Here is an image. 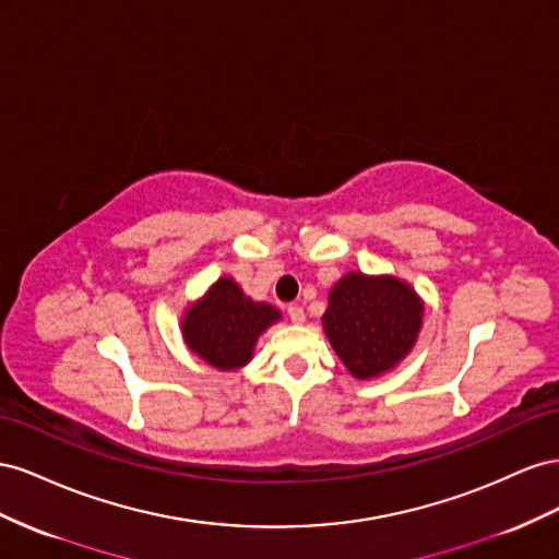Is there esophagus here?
<instances>
[{
  "instance_id": "esophagus-1",
  "label": "esophagus",
  "mask_w": 559,
  "mask_h": 559,
  "mask_svg": "<svg viewBox=\"0 0 559 559\" xmlns=\"http://www.w3.org/2000/svg\"><path fill=\"white\" fill-rule=\"evenodd\" d=\"M288 318H290V321H293L295 325H301V323H305V321H307V316H305V309H301V307H297V305H290V307H288Z\"/></svg>"
}]
</instances>
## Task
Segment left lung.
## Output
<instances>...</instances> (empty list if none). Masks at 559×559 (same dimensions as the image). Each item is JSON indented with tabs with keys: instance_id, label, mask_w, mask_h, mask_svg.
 Masks as SVG:
<instances>
[{
	"instance_id": "1",
	"label": "left lung",
	"mask_w": 559,
	"mask_h": 559,
	"mask_svg": "<svg viewBox=\"0 0 559 559\" xmlns=\"http://www.w3.org/2000/svg\"><path fill=\"white\" fill-rule=\"evenodd\" d=\"M321 323L344 368L368 381L395 370L417 344L424 299L397 276L348 271L330 288Z\"/></svg>"
}]
</instances>
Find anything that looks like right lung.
<instances>
[{
  "mask_svg": "<svg viewBox=\"0 0 559 559\" xmlns=\"http://www.w3.org/2000/svg\"><path fill=\"white\" fill-rule=\"evenodd\" d=\"M283 313L254 301L231 276H219L199 299L189 301L180 318L187 348L219 372L246 368L262 334L278 323Z\"/></svg>",
  "mask_w": 559,
  "mask_h": 559,
  "instance_id": "right-lung-1",
  "label": "right lung"
}]
</instances>
